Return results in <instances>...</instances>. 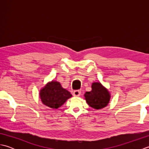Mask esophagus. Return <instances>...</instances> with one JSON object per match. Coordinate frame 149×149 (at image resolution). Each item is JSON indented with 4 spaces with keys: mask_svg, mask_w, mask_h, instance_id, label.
Instances as JSON below:
<instances>
[{
    "mask_svg": "<svg viewBox=\"0 0 149 149\" xmlns=\"http://www.w3.org/2000/svg\"><path fill=\"white\" fill-rule=\"evenodd\" d=\"M81 93L80 90H75L73 93V95L74 97H79L81 95Z\"/></svg>",
    "mask_w": 149,
    "mask_h": 149,
    "instance_id": "1",
    "label": "esophagus"
}]
</instances>
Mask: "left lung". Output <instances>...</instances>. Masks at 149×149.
I'll list each match as a JSON object with an SVG mask.
<instances>
[{
    "instance_id": "left-lung-1",
    "label": "left lung",
    "mask_w": 149,
    "mask_h": 149,
    "mask_svg": "<svg viewBox=\"0 0 149 149\" xmlns=\"http://www.w3.org/2000/svg\"><path fill=\"white\" fill-rule=\"evenodd\" d=\"M91 88V91H86L84 94L85 99L88 105L95 109L105 107L110 100L109 91L100 83H93Z\"/></svg>"
}]
</instances>
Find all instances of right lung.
Returning <instances> with one entry per match:
<instances>
[{
	"label": "right lung",
	"mask_w": 149,
	"mask_h": 149,
	"mask_svg": "<svg viewBox=\"0 0 149 149\" xmlns=\"http://www.w3.org/2000/svg\"><path fill=\"white\" fill-rule=\"evenodd\" d=\"M68 91L63 88L59 83L52 81L41 90L40 97L42 102L52 109H58L72 97Z\"/></svg>",
	"instance_id": "add662e5"
}]
</instances>
